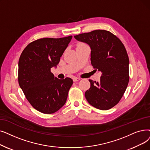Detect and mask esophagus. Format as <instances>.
Here are the masks:
<instances>
[{
	"mask_svg": "<svg viewBox=\"0 0 150 150\" xmlns=\"http://www.w3.org/2000/svg\"><path fill=\"white\" fill-rule=\"evenodd\" d=\"M80 80V78H77V77H74V78H73V80H74V82L79 81Z\"/></svg>",
	"mask_w": 150,
	"mask_h": 150,
	"instance_id": "34e87169",
	"label": "esophagus"
}]
</instances>
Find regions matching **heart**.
Masks as SVG:
<instances>
[{"mask_svg":"<svg viewBox=\"0 0 150 150\" xmlns=\"http://www.w3.org/2000/svg\"><path fill=\"white\" fill-rule=\"evenodd\" d=\"M85 45V44L82 43H79V44L77 45V47H79V46H81V45Z\"/></svg>","mask_w":150,"mask_h":150,"instance_id":"obj_1","label":"heart"}]
</instances>
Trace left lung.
Here are the masks:
<instances>
[{
  "mask_svg": "<svg viewBox=\"0 0 150 150\" xmlns=\"http://www.w3.org/2000/svg\"><path fill=\"white\" fill-rule=\"evenodd\" d=\"M74 37L90 47L91 64L102 72L99 82L89 80L91 87L84 94L87 101L97 109L112 108L121 100L129 80V61L125 46L118 37L105 30Z\"/></svg>",
  "mask_w": 150,
  "mask_h": 150,
  "instance_id": "8db88e82",
  "label": "left lung"
}]
</instances>
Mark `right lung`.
Here are the masks:
<instances>
[{"mask_svg":"<svg viewBox=\"0 0 150 150\" xmlns=\"http://www.w3.org/2000/svg\"><path fill=\"white\" fill-rule=\"evenodd\" d=\"M72 36L43 38L29 43L18 62L19 86L31 105L38 112L51 114L66 102L73 84L70 78L60 80L51 72L56 67Z\"/></svg>","mask_w":150,"mask_h":150,"instance_id":"1","label":"right lung"}]
</instances>
